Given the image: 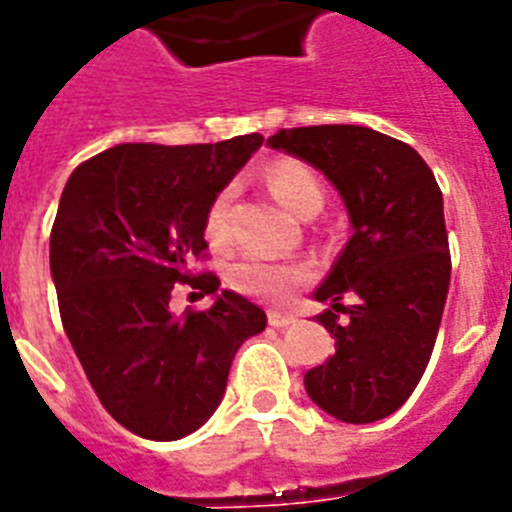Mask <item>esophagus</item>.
Segmentation results:
<instances>
[{"label": "esophagus", "mask_w": 512, "mask_h": 512, "mask_svg": "<svg viewBox=\"0 0 512 512\" xmlns=\"http://www.w3.org/2000/svg\"><path fill=\"white\" fill-rule=\"evenodd\" d=\"M296 317L294 315H283V312H268V322L273 325V328H286V325H291Z\"/></svg>", "instance_id": "1"}]
</instances>
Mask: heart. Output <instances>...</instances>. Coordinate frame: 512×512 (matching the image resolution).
<instances>
[{"mask_svg": "<svg viewBox=\"0 0 512 512\" xmlns=\"http://www.w3.org/2000/svg\"><path fill=\"white\" fill-rule=\"evenodd\" d=\"M268 187L273 195L281 200L291 213L309 218L325 203L320 179L315 171L299 161H278L268 171ZM231 208H234V187H223L205 213V236L213 247H229L234 239L231 229ZM304 281V270L294 265L270 263L263 257H242L239 263L229 268L231 289L239 294L255 296V299H268V302H283L289 299L291 291Z\"/></svg>", "mask_w": 512, "mask_h": 512, "instance_id": "b5f03b06", "label": "heart"}]
</instances>
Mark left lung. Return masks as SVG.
Segmentation results:
<instances>
[{"label":"left lung","mask_w":512,"mask_h":512,"mask_svg":"<svg viewBox=\"0 0 512 512\" xmlns=\"http://www.w3.org/2000/svg\"><path fill=\"white\" fill-rule=\"evenodd\" d=\"M270 148L312 163L349 208V244L315 291L336 354L304 375L309 398L349 424L398 411L435 349L450 286L442 192L411 145L359 124L278 130ZM352 304L343 305L342 296Z\"/></svg>","instance_id":"1"}]
</instances>
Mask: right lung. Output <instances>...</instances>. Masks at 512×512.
Segmentation results:
<instances>
[{
	"label": "right lung",
	"instance_id": "add662e5",
	"mask_svg": "<svg viewBox=\"0 0 512 512\" xmlns=\"http://www.w3.org/2000/svg\"><path fill=\"white\" fill-rule=\"evenodd\" d=\"M263 135L221 143H124L72 171L51 226L59 315L98 401L145 440H179L205 424L249 336L268 317L234 291L210 309L171 315L176 286L216 294L205 213Z\"/></svg>",
	"mask_w": 512,
	"mask_h": 512
}]
</instances>
